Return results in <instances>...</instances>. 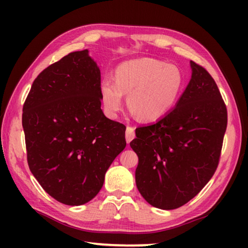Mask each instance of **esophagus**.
I'll return each instance as SVG.
<instances>
[{"label": "esophagus", "mask_w": 248, "mask_h": 248, "mask_svg": "<svg viewBox=\"0 0 248 248\" xmlns=\"http://www.w3.org/2000/svg\"><path fill=\"white\" fill-rule=\"evenodd\" d=\"M134 138H136L134 129L131 127H127V130H125V141H127V143H130Z\"/></svg>", "instance_id": "esophagus-1"}]
</instances>
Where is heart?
I'll use <instances>...</instances> for the list:
<instances>
[{
  "mask_svg": "<svg viewBox=\"0 0 248 248\" xmlns=\"http://www.w3.org/2000/svg\"><path fill=\"white\" fill-rule=\"evenodd\" d=\"M182 71L174 64L142 58L125 61L115 70V81L106 78L100 94L107 115L111 118L123 108L124 96L133 115L143 121H154L169 112L183 89Z\"/></svg>",
  "mask_w": 248,
  "mask_h": 248,
  "instance_id": "1",
  "label": "heart"
}]
</instances>
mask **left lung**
<instances>
[{
	"label": "left lung",
	"instance_id": "8db88e82",
	"mask_svg": "<svg viewBox=\"0 0 248 248\" xmlns=\"http://www.w3.org/2000/svg\"><path fill=\"white\" fill-rule=\"evenodd\" d=\"M191 78L170 111L136 129L130 146L139 157L136 184L155 208L173 210L191 200L219 164L228 112L215 79L190 61Z\"/></svg>",
	"mask_w": 248,
	"mask_h": 248
}]
</instances>
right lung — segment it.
Listing matches in <instances>:
<instances>
[{"mask_svg": "<svg viewBox=\"0 0 248 248\" xmlns=\"http://www.w3.org/2000/svg\"><path fill=\"white\" fill-rule=\"evenodd\" d=\"M100 106V70L87 49L49 65L32 83L23 107L27 161L59 202L93 199L125 148V127L108 119Z\"/></svg>", "mask_w": 248, "mask_h": 248, "instance_id": "right-lung-1", "label": "right lung"}]
</instances>
